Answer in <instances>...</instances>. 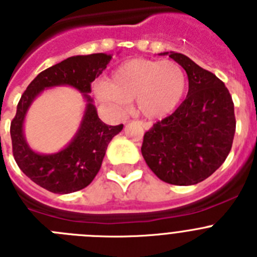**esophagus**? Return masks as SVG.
Listing matches in <instances>:
<instances>
[{
    "mask_svg": "<svg viewBox=\"0 0 257 257\" xmlns=\"http://www.w3.org/2000/svg\"><path fill=\"white\" fill-rule=\"evenodd\" d=\"M140 124H142L144 130H149V128L152 127V124L148 123V122H140Z\"/></svg>",
    "mask_w": 257,
    "mask_h": 257,
    "instance_id": "1",
    "label": "esophagus"
}]
</instances>
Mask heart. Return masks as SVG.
Wrapping results in <instances>:
<instances>
[{
  "label": "heart",
  "mask_w": 257,
  "mask_h": 257,
  "mask_svg": "<svg viewBox=\"0 0 257 257\" xmlns=\"http://www.w3.org/2000/svg\"><path fill=\"white\" fill-rule=\"evenodd\" d=\"M187 76L171 60L131 59L113 70L110 79L96 85L97 97L112 112L121 114L135 99L144 117L156 119L171 114L183 100Z\"/></svg>",
  "instance_id": "obj_1"
}]
</instances>
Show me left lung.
Instances as JSON below:
<instances>
[{
	"mask_svg": "<svg viewBox=\"0 0 257 257\" xmlns=\"http://www.w3.org/2000/svg\"><path fill=\"white\" fill-rule=\"evenodd\" d=\"M187 72L189 90L171 115L144 135L142 154L165 183L194 185L226 160L235 133L234 104L224 82L180 52L167 51Z\"/></svg>",
	"mask_w": 257,
	"mask_h": 257,
	"instance_id": "obj_1",
	"label": "left lung"
}]
</instances>
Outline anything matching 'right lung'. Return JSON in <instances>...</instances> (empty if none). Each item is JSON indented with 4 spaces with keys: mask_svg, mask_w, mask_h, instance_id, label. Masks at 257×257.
Instances as JSON below:
<instances>
[{
    "mask_svg": "<svg viewBox=\"0 0 257 257\" xmlns=\"http://www.w3.org/2000/svg\"><path fill=\"white\" fill-rule=\"evenodd\" d=\"M112 56L105 52L70 56L41 72L20 97L17 115L10 127L14 158L20 170L40 187L58 194H68L87 187L100 170L108 144L123 128V124L104 123L97 115L94 99L88 95L91 82L103 73ZM60 85L72 87L83 94L85 100L83 119L64 149L55 154H40L30 148L24 135L26 113L45 89Z\"/></svg>",
    "mask_w": 257,
    "mask_h": 257,
    "instance_id": "add662e5",
    "label": "right lung"
}]
</instances>
